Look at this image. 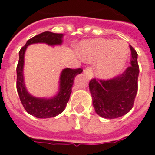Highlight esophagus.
<instances>
[{"instance_id":"1","label":"esophagus","mask_w":155,"mask_h":155,"mask_svg":"<svg viewBox=\"0 0 155 155\" xmlns=\"http://www.w3.org/2000/svg\"><path fill=\"white\" fill-rule=\"evenodd\" d=\"M84 73L87 75V77L89 79H91L93 77V68L91 66H87L84 70Z\"/></svg>"}]
</instances>
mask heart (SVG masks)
<instances>
[{"label": "heart", "instance_id": "obj_1", "mask_svg": "<svg viewBox=\"0 0 155 155\" xmlns=\"http://www.w3.org/2000/svg\"><path fill=\"white\" fill-rule=\"evenodd\" d=\"M84 57L99 61L97 73L102 78H111L122 71L129 57V48L123 41L96 39L84 45Z\"/></svg>", "mask_w": 155, "mask_h": 155}]
</instances>
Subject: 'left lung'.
Here are the masks:
<instances>
[{"instance_id": "left-lung-1", "label": "left lung", "mask_w": 155, "mask_h": 155, "mask_svg": "<svg viewBox=\"0 0 155 155\" xmlns=\"http://www.w3.org/2000/svg\"><path fill=\"white\" fill-rule=\"evenodd\" d=\"M130 65L123 73L110 79H91L90 81L93 106L100 116L116 119L126 114L133 108L138 91L140 68L136 51L130 45Z\"/></svg>"}]
</instances>
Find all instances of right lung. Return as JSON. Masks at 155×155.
Returning <instances> with one entry per match:
<instances>
[{
    "mask_svg": "<svg viewBox=\"0 0 155 155\" xmlns=\"http://www.w3.org/2000/svg\"><path fill=\"white\" fill-rule=\"evenodd\" d=\"M62 34L53 33L50 31L42 32L27 41L26 44L21 49L19 52V61L16 67V88L19 97L23 107L27 113L36 118L46 119L52 118L60 114L64 110L67 102L70 100L72 86L77 74L83 71L81 68L77 69H64L61 75V86L60 92L53 99L45 100L33 97L29 94L24 84L23 80V64H24V54L29 45L34 43H46L51 45H60L62 42Z\"/></svg>",
    "mask_w": 155,
    "mask_h": 155,
    "instance_id": "right-lung-1",
    "label": "right lung"
}]
</instances>
